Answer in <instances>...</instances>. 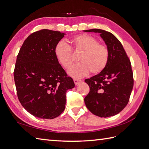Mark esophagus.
<instances>
[{
	"label": "esophagus",
	"instance_id": "34e87169",
	"mask_svg": "<svg viewBox=\"0 0 149 149\" xmlns=\"http://www.w3.org/2000/svg\"><path fill=\"white\" fill-rule=\"evenodd\" d=\"M73 80H74V84H76V85H77V84H78L82 82V80L77 79V78H74Z\"/></svg>",
	"mask_w": 149,
	"mask_h": 149
}]
</instances>
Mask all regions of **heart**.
<instances>
[{
    "mask_svg": "<svg viewBox=\"0 0 149 149\" xmlns=\"http://www.w3.org/2000/svg\"><path fill=\"white\" fill-rule=\"evenodd\" d=\"M71 47L65 42L60 41L56 45L54 54L61 66L69 69L74 63L72 51L81 53L79 56L80 63L72 67L69 74L72 77L80 78L88 74H99L107 66L109 51L105 43L99 42L93 36L82 33L69 40Z\"/></svg>",
    "mask_w": 149,
    "mask_h": 149,
    "instance_id": "heart-1",
    "label": "heart"
}]
</instances>
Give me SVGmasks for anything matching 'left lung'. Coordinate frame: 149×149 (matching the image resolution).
<instances>
[{
    "instance_id": "obj_1",
    "label": "left lung",
    "mask_w": 149,
    "mask_h": 149,
    "mask_svg": "<svg viewBox=\"0 0 149 149\" xmlns=\"http://www.w3.org/2000/svg\"><path fill=\"white\" fill-rule=\"evenodd\" d=\"M84 31L100 33L109 51L108 63L104 70L85 80L89 92L84 102L95 116H113L126 107L130 99L134 86L130 60L121 43L111 33L96 29Z\"/></svg>"
}]
</instances>
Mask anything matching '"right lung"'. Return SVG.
I'll return each instance as SVG.
<instances>
[{
    "instance_id": "1",
    "label": "right lung",
    "mask_w": 149,
    "mask_h": 149,
    "mask_svg": "<svg viewBox=\"0 0 149 149\" xmlns=\"http://www.w3.org/2000/svg\"><path fill=\"white\" fill-rule=\"evenodd\" d=\"M65 33L48 29L30 34L17 56L13 71L19 102L32 116L54 119L64 111L66 92L74 83L54 54Z\"/></svg>"
}]
</instances>
